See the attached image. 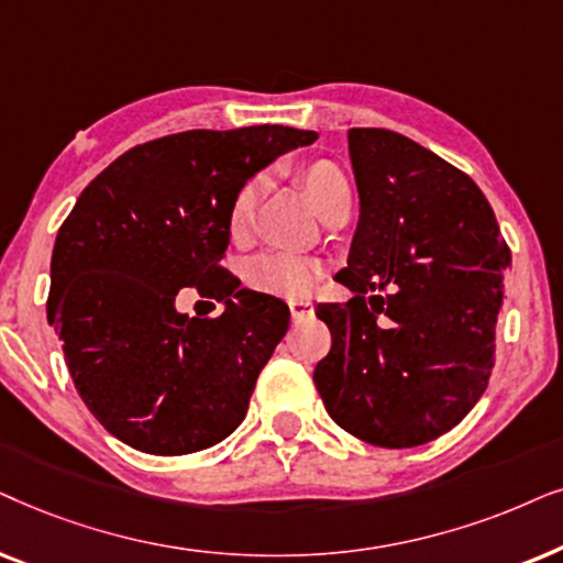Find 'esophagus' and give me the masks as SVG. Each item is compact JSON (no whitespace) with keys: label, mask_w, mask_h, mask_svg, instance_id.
Here are the masks:
<instances>
[{"label":"esophagus","mask_w":563,"mask_h":563,"mask_svg":"<svg viewBox=\"0 0 563 563\" xmlns=\"http://www.w3.org/2000/svg\"><path fill=\"white\" fill-rule=\"evenodd\" d=\"M288 309H290V317H294V321H301V319H309L311 317L313 303L311 301H303V298H290Z\"/></svg>","instance_id":"1"}]
</instances>
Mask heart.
Instances as JSON below:
<instances>
[{"label": "heart", "mask_w": 563, "mask_h": 563, "mask_svg": "<svg viewBox=\"0 0 563 563\" xmlns=\"http://www.w3.org/2000/svg\"><path fill=\"white\" fill-rule=\"evenodd\" d=\"M306 195L317 208L319 213L327 211V206L332 203L340 192H347V183H344L342 172L334 167L332 162L317 159L303 164L298 172ZM262 179L252 177L242 183L231 195L229 208H227V234L234 242H244L250 236L254 208H257ZM324 275V265L321 260L311 257V254H298V252H283V250H267L254 254L244 262V283L257 294L269 296H290V298H303L309 296L317 283Z\"/></svg>", "instance_id": "b5f03b06"}]
</instances>
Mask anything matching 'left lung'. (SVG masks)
Wrapping results in <instances>:
<instances>
[{
	"label": "left lung",
	"instance_id": "left-lung-1",
	"mask_svg": "<svg viewBox=\"0 0 563 563\" xmlns=\"http://www.w3.org/2000/svg\"><path fill=\"white\" fill-rule=\"evenodd\" d=\"M347 144L360 221L336 277L355 296L317 309L332 347L313 384L365 443L424 445L486 391L512 254L466 172L386 129H350Z\"/></svg>",
	"mask_w": 563,
	"mask_h": 563
}]
</instances>
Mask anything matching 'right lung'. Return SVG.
Returning <instances> with one entry per match:
<instances>
[{
  "label": "right lung",
  "mask_w": 563,
  "mask_h": 563,
  "mask_svg": "<svg viewBox=\"0 0 563 563\" xmlns=\"http://www.w3.org/2000/svg\"><path fill=\"white\" fill-rule=\"evenodd\" d=\"M313 139L288 125L172 133L120 154L81 190L51 254L48 321L81 401L125 445L185 455L242 424L290 311L221 265L227 208L254 172ZM179 287L224 311L177 314Z\"/></svg>",
  "instance_id": "right-lung-1"
}]
</instances>
